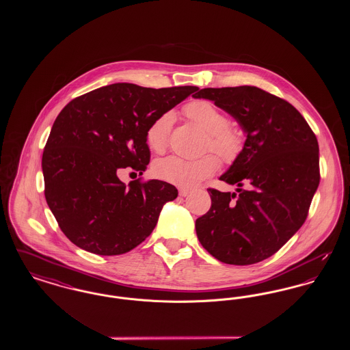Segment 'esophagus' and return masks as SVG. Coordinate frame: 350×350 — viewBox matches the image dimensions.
Listing matches in <instances>:
<instances>
[{"instance_id": "34e87169", "label": "esophagus", "mask_w": 350, "mask_h": 350, "mask_svg": "<svg viewBox=\"0 0 350 350\" xmlns=\"http://www.w3.org/2000/svg\"><path fill=\"white\" fill-rule=\"evenodd\" d=\"M190 193H191V191H190L189 189H180V196H181V197H187Z\"/></svg>"}]
</instances>
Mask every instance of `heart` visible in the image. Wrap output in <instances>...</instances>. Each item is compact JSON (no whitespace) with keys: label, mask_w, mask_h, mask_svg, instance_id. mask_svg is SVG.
<instances>
[{"label":"heart","mask_w":350,"mask_h":350,"mask_svg":"<svg viewBox=\"0 0 350 350\" xmlns=\"http://www.w3.org/2000/svg\"><path fill=\"white\" fill-rule=\"evenodd\" d=\"M185 113L207 133L204 150L215 152L226 163L237 159L243 150V137L236 130L228 129V119L214 103L204 100H194L185 107ZM173 123V111L163 113L150 123L146 133L150 150L154 152L165 150ZM217 167V159L213 154H203L197 159H185L172 154L157 159L152 165V172L165 183L180 187H194L213 176Z\"/></svg>","instance_id":"1"}]
</instances>
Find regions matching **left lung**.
I'll return each instance as SVG.
<instances>
[{"label": "left lung", "mask_w": 350, "mask_h": 350, "mask_svg": "<svg viewBox=\"0 0 350 350\" xmlns=\"http://www.w3.org/2000/svg\"><path fill=\"white\" fill-rule=\"evenodd\" d=\"M193 97L213 100L247 137L219 177L236 185V193L207 190L211 208L196 220L198 240L224 264L260 262L282 248L307 217L320 181L317 136L293 105L256 86L206 88Z\"/></svg>", "instance_id": "8db88e82"}]
</instances>
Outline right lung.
<instances>
[{"instance_id": "right-lung-1", "label": "right lung", "mask_w": 350, "mask_h": 350, "mask_svg": "<svg viewBox=\"0 0 350 350\" xmlns=\"http://www.w3.org/2000/svg\"><path fill=\"white\" fill-rule=\"evenodd\" d=\"M197 90L111 83L70 100L60 111L42 157L44 196L75 245L117 256L150 236L178 190L159 180L126 186L118 174L124 169L143 174L150 163V123Z\"/></svg>"}]
</instances>
